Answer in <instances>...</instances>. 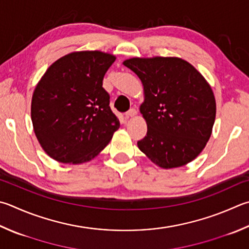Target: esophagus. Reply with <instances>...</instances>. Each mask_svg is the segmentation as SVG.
I'll list each match as a JSON object with an SVG mask.
<instances>
[{
  "instance_id": "esophagus-1",
  "label": "esophagus",
  "mask_w": 249,
  "mask_h": 249,
  "mask_svg": "<svg viewBox=\"0 0 249 249\" xmlns=\"http://www.w3.org/2000/svg\"><path fill=\"white\" fill-rule=\"evenodd\" d=\"M137 115V111L135 110V109H130L129 111H127L125 113V116L126 117H134V116H136Z\"/></svg>"
}]
</instances>
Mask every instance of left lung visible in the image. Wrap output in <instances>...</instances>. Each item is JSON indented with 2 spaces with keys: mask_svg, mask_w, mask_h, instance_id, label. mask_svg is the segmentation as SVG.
<instances>
[{
  "mask_svg": "<svg viewBox=\"0 0 249 249\" xmlns=\"http://www.w3.org/2000/svg\"><path fill=\"white\" fill-rule=\"evenodd\" d=\"M123 64L143 87L139 111L147 135L137 146L162 169L195 160L212 134L216 106L206 78L191 63L176 56L132 57Z\"/></svg>",
  "mask_w": 249,
  "mask_h": 249,
  "instance_id": "obj_1",
  "label": "left lung"
}]
</instances>
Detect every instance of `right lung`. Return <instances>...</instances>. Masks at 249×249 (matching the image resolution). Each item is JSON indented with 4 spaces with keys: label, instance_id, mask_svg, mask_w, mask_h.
Returning a JSON list of instances; mask_svg holds the SVG:
<instances>
[{
    "label": "right lung",
    "instance_id": "right-lung-1",
    "mask_svg": "<svg viewBox=\"0 0 249 249\" xmlns=\"http://www.w3.org/2000/svg\"><path fill=\"white\" fill-rule=\"evenodd\" d=\"M114 54L75 51L56 60L38 81L31 121L40 146L53 160L81 164L96 158L120 128L102 87Z\"/></svg>",
    "mask_w": 249,
    "mask_h": 249
}]
</instances>
